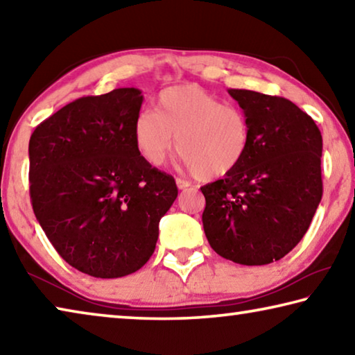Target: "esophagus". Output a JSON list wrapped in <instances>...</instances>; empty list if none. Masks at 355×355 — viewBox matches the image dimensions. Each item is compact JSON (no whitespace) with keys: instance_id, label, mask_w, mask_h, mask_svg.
Wrapping results in <instances>:
<instances>
[{"instance_id":"34e87169","label":"esophagus","mask_w":355,"mask_h":355,"mask_svg":"<svg viewBox=\"0 0 355 355\" xmlns=\"http://www.w3.org/2000/svg\"><path fill=\"white\" fill-rule=\"evenodd\" d=\"M175 183L178 186V189H186V188H189V186H191L189 182H186V180H182V178H177Z\"/></svg>"}]
</instances>
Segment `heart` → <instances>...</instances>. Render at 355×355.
<instances>
[{"label":"heart","mask_w":355,"mask_h":355,"mask_svg":"<svg viewBox=\"0 0 355 355\" xmlns=\"http://www.w3.org/2000/svg\"><path fill=\"white\" fill-rule=\"evenodd\" d=\"M133 135L141 155L153 166L163 163L177 137L180 161L200 180L232 173L252 142L248 114L196 84L164 89L155 112L137 114Z\"/></svg>","instance_id":"heart-1"}]
</instances>
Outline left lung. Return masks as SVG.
<instances>
[{
	"mask_svg": "<svg viewBox=\"0 0 355 355\" xmlns=\"http://www.w3.org/2000/svg\"><path fill=\"white\" fill-rule=\"evenodd\" d=\"M248 114L249 152L202 186L203 230L216 254L245 266L284 258L307 233L322 197V136L307 112L277 95L228 89Z\"/></svg>",
	"mask_w": 355,
	"mask_h": 355,
	"instance_id": "obj_1",
	"label": "left lung"
}]
</instances>
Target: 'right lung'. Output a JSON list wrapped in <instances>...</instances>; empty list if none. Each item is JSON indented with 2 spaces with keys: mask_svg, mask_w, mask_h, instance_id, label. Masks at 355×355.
I'll return each mask as SVG.
<instances>
[{
  "mask_svg": "<svg viewBox=\"0 0 355 355\" xmlns=\"http://www.w3.org/2000/svg\"><path fill=\"white\" fill-rule=\"evenodd\" d=\"M142 100L135 87L81 97L45 119L29 139L35 218L58 254L92 277L141 269L178 196L173 177L152 167L136 146Z\"/></svg>",
  "mask_w": 355,
  "mask_h": 355,
  "instance_id": "1",
  "label": "right lung"
}]
</instances>
